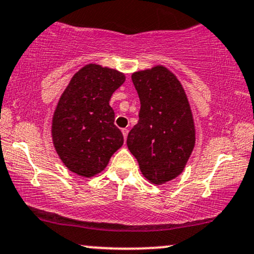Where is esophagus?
<instances>
[{
  "instance_id": "obj_1",
  "label": "esophagus",
  "mask_w": 254,
  "mask_h": 254,
  "mask_svg": "<svg viewBox=\"0 0 254 254\" xmlns=\"http://www.w3.org/2000/svg\"><path fill=\"white\" fill-rule=\"evenodd\" d=\"M127 132H129V130H127V129H122V133H123L124 139H127Z\"/></svg>"
}]
</instances>
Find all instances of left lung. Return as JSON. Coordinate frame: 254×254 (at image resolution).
Here are the masks:
<instances>
[{"mask_svg": "<svg viewBox=\"0 0 254 254\" xmlns=\"http://www.w3.org/2000/svg\"><path fill=\"white\" fill-rule=\"evenodd\" d=\"M141 101L127 144L148 182L162 185L183 173L196 143L193 115L178 77L164 65L131 75Z\"/></svg>", "mask_w": 254, "mask_h": 254, "instance_id": "obj_1", "label": "left lung"}]
</instances>
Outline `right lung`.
Listing matches in <instances>:
<instances>
[{
  "label": "right lung",
  "mask_w": 254,
  "mask_h": 254,
  "mask_svg": "<svg viewBox=\"0 0 254 254\" xmlns=\"http://www.w3.org/2000/svg\"><path fill=\"white\" fill-rule=\"evenodd\" d=\"M124 82L123 72L89 63L71 77L61 95L52 116V143L72 173L97 176L123 145L110 99Z\"/></svg>",
  "instance_id": "add662e5"
}]
</instances>
